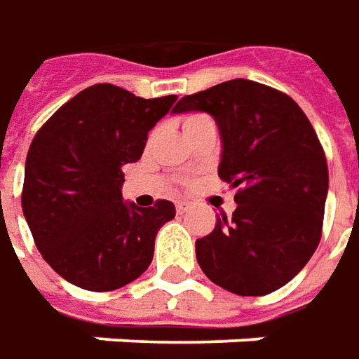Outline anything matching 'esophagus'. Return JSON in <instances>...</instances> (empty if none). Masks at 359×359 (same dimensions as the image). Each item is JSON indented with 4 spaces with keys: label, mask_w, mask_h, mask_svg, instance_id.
I'll return each mask as SVG.
<instances>
[{
    "label": "esophagus",
    "mask_w": 359,
    "mask_h": 359,
    "mask_svg": "<svg viewBox=\"0 0 359 359\" xmlns=\"http://www.w3.org/2000/svg\"><path fill=\"white\" fill-rule=\"evenodd\" d=\"M187 208H189V203H177V212H179V215H182Z\"/></svg>",
    "instance_id": "esophagus-1"
}]
</instances>
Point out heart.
Instances as JSON below:
<instances>
[{
    "label": "heart",
    "mask_w": 359,
    "mask_h": 359,
    "mask_svg": "<svg viewBox=\"0 0 359 359\" xmlns=\"http://www.w3.org/2000/svg\"><path fill=\"white\" fill-rule=\"evenodd\" d=\"M198 117H203V115H196V113H194V115H189V117H184V123H182V127H184V125H189V123H192V121H196Z\"/></svg>",
    "instance_id": "obj_1"
}]
</instances>
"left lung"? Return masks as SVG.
I'll return each instance as SVG.
<instances>
[{"label":"left lung","mask_w":359,"mask_h":359,"mask_svg":"<svg viewBox=\"0 0 359 359\" xmlns=\"http://www.w3.org/2000/svg\"><path fill=\"white\" fill-rule=\"evenodd\" d=\"M175 113L204 111L222 139L218 177L236 189L232 218L196 241L217 286L264 296L288 284L322 238L327 163L298 103L268 85L232 79L182 97Z\"/></svg>","instance_id":"1"}]
</instances>
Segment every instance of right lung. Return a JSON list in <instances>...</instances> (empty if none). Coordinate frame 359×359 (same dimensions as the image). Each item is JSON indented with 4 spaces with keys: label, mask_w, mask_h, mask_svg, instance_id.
I'll use <instances>...</instances> for the list:
<instances>
[{
    "label": "right lung",
    "mask_w": 359,
    "mask_h": 359,
    "mask_svg": "<svg viewBox=\"0 0 359 359\" xmlns=\"http://www.w3.org/2000/svg\"><path fill=\"white\" fill-rule=\"evenodd\" d=\"M177 95L142 99L111 83L83 89L33 137L21 208L45 262L83 290L111 292L153 262L170 201L123 203V167L137 163L149 130Z\"/></svg>",
    "instance_id": "right-lung-1"
}]
</instances>
